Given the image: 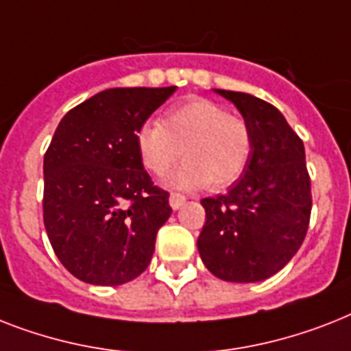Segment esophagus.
<instances>
[{"label":"esophagus","instance_id":"1","mask_svg":"<svg viewBox=\"0 0 351 351\" xmlns=\"http://www.w3.org/2000/svg\"><path fill=\"white\" fill-rule=\"evenodd\" d=\"M185 200H187V198H185L184 195H180V193H171L169 195V204L173 209H180L182 205L185 204Z\"/></svg>","mask_w":351,"mask_h":351}]
</instances>
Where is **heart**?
Segmentation results:
<instances>
[{"mask_svg":"<svg viewBox=\"0 0 351 351\" xmlns=\"http://www.w3.org/2000/svg\"><path fill=\"white\" fill-rule=\"evenodd\" d=\"M136 149L149 173L160 176L184 153L185 162L169 176L182 189L220 191L245 173L252 155V131L243 117L220 104L191 97L166 111L164 121H147L136 131Z\"/></svg>","mask_w":351,"mask_h":351,"instance_id":"1","label":"heart"}]
</instances>
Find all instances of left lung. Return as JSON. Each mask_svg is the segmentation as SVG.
Here are the masks:
<instances>
[{
    "label": "left lung",
    "instance_id": "obj_1",
    "mask_svg": "<svg viewBox=\"0 0 351 351\" xmlns=\"http://www.w3.org/2000/svg\"><path fill=\"white\" fill-rule=\"evenodd\" d=\"M252 131V155L227 195L204 198L198 250L223 281L254 283L283 269L303 245L312 213L303 141L270 102L218 90Z\"/></svg>",
    "mask_w": 351,
    "mask_h": 351
}]
</instances>
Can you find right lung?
Here are the masks:
<instances>
[{"instance_id":"add662e5","label":"right lung","mask_w":351,"mask_h":351,"mask_svg":"<svg viewBox=\"0 0 351 351\" xmlns=\"http://www.w3.org/2000/svg\"><path fill=\"white\" fill-rule=\"evenodd\" d=\"M175 90L110 88L72 108L53 133L43 220L59 261L84 283H128L149 265L173 209L142 166L136 131Z\"/></svg>"}]
</instances>
